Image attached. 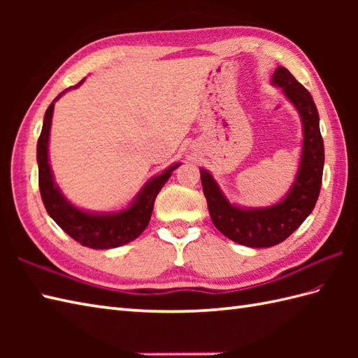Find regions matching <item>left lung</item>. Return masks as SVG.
Masks as SVG:
<instances>
[{
  "instance_id": "obj_1",
  "label": "left lung",
  "mask_w": 358,
  "mask_h": 358,
  "mask_svg": "<svg viewBox=\"0 0 358 358\" xmlns=\"http://www.w3.org/2000/svg\"><path fill=\"white\" fill-rule=\"evenodd\" d=\"M271 83L299 112L303 131L299 171L285 196L264 208L238 206L227 200L214 175L200 167L212 223L224 237L249 248L275 246L299 229L315 206L323 177L324 146L313 96L286 67L278 66Z\"/></svg>"
}]
</instances>
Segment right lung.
<instances>
[{"instance_id": "1", "label": "right lung", "mask_w": 358, "mask_h": 358, "mask_svg": "<svg viewBox=\"0 0 358 358\" xmlns=\"http://www.w3.org/2000/svg\"><path fill=\"white\" fill-rule=\"evenodd\" d=\"M83 81H80L77 86L63 90L50 103L44 113L41 135L36 144L38 181H40V192L45 210H48L53 222L62 227L67 235H71L80 245L90 249H112L134 241L146 229L150 222V215L152 210H154V203L158 192L162 191L166 181L171 178L172 172L181 163H173L169 167H166L162 173L154 175L140 189V192L134 196V200L127 204V208L120 210H87L75 206L73 203L67 200L62 189L58 187L52 167L49 164V136L55 101L59 96L64 95L67 90L81 86Z\"/></svg>"}]
</instances>
